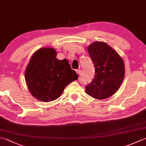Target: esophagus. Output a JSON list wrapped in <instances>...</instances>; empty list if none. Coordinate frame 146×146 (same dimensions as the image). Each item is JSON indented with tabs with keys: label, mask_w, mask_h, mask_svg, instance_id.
<instances>
[{
	"label": "esophagus",
	"mask_w": 146,
	"mask_h": 146,
	"mask_svg": "<svg viewBox=\"0 0 146 146\" xmlns=\"http://www.w3.org/2000/svg\"><path fill=\"white\" fill-rule=\"evenodd\" d=\"M76 73L78 74V75H79L80 73H81V72H82V71H81V70H80V69H78V70H76Z\"/></svg>",
	"instance_id": "obj_1"
}]
</instances>
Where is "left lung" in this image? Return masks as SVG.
Returning <instances> with one entry per match:
<instances>
[{
	"label": "left lung",
	"mask_w": 146,
	"mask_h": 146,
	"mask_svg": "<svg viewBox=\"0 0 146 146\" xmlns=\"http://www.w3.org/2000/svg\"><path fill=\"white\" fill-rule=\"evenodd\" d=\"M87 50L94 63L95 75L86 86V93L99 100L110 97L119 89L125 76V65L118 52L102 41L89 45Z\"/></svg>",
	"instance_id": "8db88e82"
}]
</instances>
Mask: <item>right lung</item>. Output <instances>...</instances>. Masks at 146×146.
Here are the masks:
<instances>
[{
    "mask_svg": "<svg viewBox=\"0 0 146 146\" xmlns=\"http://www.w3.org/2000/svg\"><path fill=\"white\" fill-rule=\"evenodd\" d=\"M52 48H42L31 58L25 70V80L29 91L39 101L49 102L61 96L64 88L78 79L66 59L56 58Z\"/></svg>",
    "mask_w": 146,
    "mask_h": 146,
    "instance_id": "obj_1",
    "label": "right lung"
}]
</instances>
